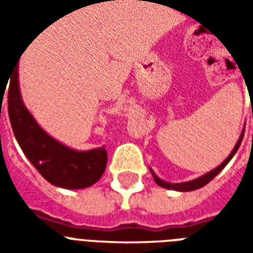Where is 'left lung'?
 <instances>
[{"instance_id": "8db88e82", "label": "left lung", "mask_w": 253, "mask_h": 253, "mask_svg": "<svg viewBox=\"0 0 253 253\" xmlns=\"http://www.w3.org/2000/svg\"><path fill=\"white\" fill-rule=\"evenodd\" d=\"M243 137H244V132L241 134V137H240L239 142L236 143V146H234V149L232 150V153L229 154V157L225 161H223L222 164L219 165V167H217L215 169H212L211 172H209V173H206V175H203L202 177H198V179H195V180H191V181H186V183H168V181H164L161 180V179H159L157 176L154 175V172L152 170V175H153V179L154 181L159 184V186L164 187V188H168V190H176V191H194V190H198V188H201V187L206 186L209 181H211L215 176L221 172V170L225 168V165L228 164L229 161L232 160V157H233L234 154H236V152H237V149L240 148V145H241V141H243Z\"/></svg>"}]
</instances>
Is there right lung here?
I'll list each match as a JSON object with an SVG mask.
<instances>
[{"mask_svg":"<svg viewBox=\"0 0 253 253\" xmlns=\"http://www.w3.org/2000/svg\"><path fill=\"white\" fill-rule=\"evenodd\" d=\"M9 80L8 111L14 137L27 159L47 181L69 190L94 184L107 167L104 146L76 152L59 143L42 130L23 104L17 81V66Z\"/></svg>","mask_w":253,"mask_h":253,"instance_id":"right-lung-1","label":"right lung"}]
</instances>
